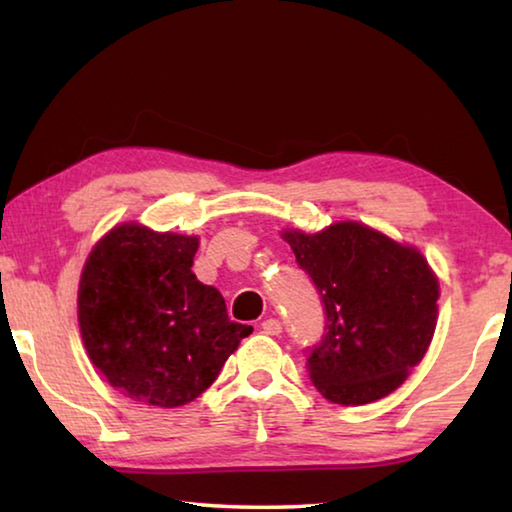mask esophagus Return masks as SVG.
<instances>
[{"label": "esophagus", "mask_w": 512, "mask_h": 512, "mask_svg": "<svg viewBox=\"0 0 512 512\" xmlns=\"http://www.w3.org/2000/svg\"><path fill=\"white\" fill-rule=\"evenodd\" d=\"M262 329H264V334H271V336L282 334V320H277V318H266L264 323H262Z\"/></svg>", "instance_id": "obj_1"}]
</instances>
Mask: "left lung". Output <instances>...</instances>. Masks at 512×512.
<instances>
[{"label":"left lung","mask_w":512,"mask_h":512,"mask_svg":"<svg viewBox=\"0 0 512 512\" xmlns=\"http://www.w3.org/2000/svg\"><path fill=\"white\" fill-rule=\"evenodd\" d=\"M284 239L325 311V334L307 348L314 386L345 406L393 393L436 329L438 280L427 259L354 221L316 235L287 230Z\"/></svg>","instance_id":"left-lung-1"}]
</instances>
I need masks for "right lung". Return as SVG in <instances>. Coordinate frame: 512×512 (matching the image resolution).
Wrapping results in <instances>:
<instances>
[{"label": "right lung", "instance_id": "add662e5", "mask_svg": "<svg viewBox=\"0 0 512 512\" xmlns=\"http://www.w3.org/2000/svg\"><path fill=\"white\" fill-rule=\"evenodd\" d=\"M196 237L126 223L85 262L79 325L90 359L121 393L151 406H183L219 377L250 325L192 273Z\"/></svg>", "mask_w": 512, "mask_h": 512}]
</instances>
